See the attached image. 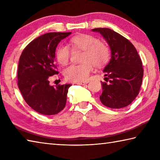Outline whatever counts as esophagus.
Here are the masks:
<instances>
[{
	"mask_svg": "<svg viewBox=\"0 0 160 160\" xmlns=\"http://www.w3.org/2000/svg\"><path fill=\"white\" fill-rule=\"evenodd\" d=\"M89 82L88 80H85V81H81V82H77L76 84L78 85H85V84H88Z\"/></svg>",
	"mask_w": 160,
	"mask_h": 160,
	"instance_id": "1",
	"label": "esophagus"
}]
</instances>
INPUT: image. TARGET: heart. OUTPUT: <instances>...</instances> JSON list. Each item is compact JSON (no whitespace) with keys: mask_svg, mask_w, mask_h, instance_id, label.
Wrapping results in <instances>:
<instances>
[{"mask_svg":"<svg viewBox=\"0 0 160 160\" xmlns=\"http://www.w3.org/2000/svg\"><path fill=\"white\" fill-rule=\"evenodd\" d=\"M70 45L73 50L83 51V53L80 58L82 63L72 65L65 70V77L69 81L81 82L86 80L93 70L94 65L97 68H101L106 65L110 58V51L107 45L92 35L80 34L72 37ZM56 57L63 66L68 63L70 57L68 47L59 46Z\"/></svg>","mask_w":160,"mask_h":160,"instance_id":"obj_1","label":"heart"}]
</instances>
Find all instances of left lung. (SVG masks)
<instances>
[{
	"mask_svg": "<svg viewBox=\"0 0 160 160\" xmlns=\"http://www.w3.org/2000/svg\"><path fill=\"white\" fill-rule=\"evenodd\" d=\"M99 32L109 44L112 57L103 71L102 93L99 99L112 109L126 107L139 94L143 68L142 61L132 43L122 35L108 28L92 29Z\"/></svg>",
	"mask_w": 160,
	"mask_h": 160,
	"instance_id": "left-lung-1",
	"label": "left lung"
}]
</instances>
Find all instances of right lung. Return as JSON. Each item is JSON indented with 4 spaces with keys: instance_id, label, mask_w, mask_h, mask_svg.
Here are the masks:
<instances>
[{
    "instance_id": "right-lung-1",
    "label": "right lung",
    "mask_w": 160,
    "mask_h": 160,
    "mask_svg": "<svg viewBox=\"0 0 160 160\" xmlns=\"http://www.w3.org/2000/svg\"><path fill=\"white\" fill-rule=\"evenodd\" d=\"M71 32H49L36 38L22 53L18 69V85L24 99L43 115H55L64 109L72 85L51 86L49 79L58 74L55 52L58 43Z\"/></svg>"
}]
</instances>
